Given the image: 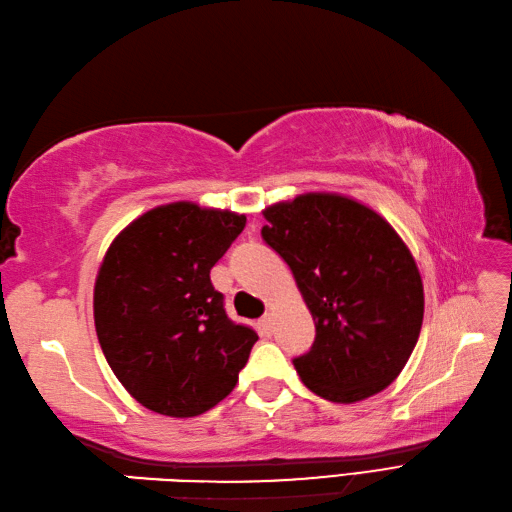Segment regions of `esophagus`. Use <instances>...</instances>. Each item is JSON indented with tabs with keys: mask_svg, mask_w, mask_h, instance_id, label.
<instances>
[{
	"mask_svg": "<svg viewBox=\"0 0 512 512\" xmlns=\"http://www.w3.org/2000/svg\"><path fill=\"white\" fill-rule=\"evenodd\" d=\"M261 326H264V331H272V313H264V318H261Z\"/></svg>",
	"mask_w": 512,
	"mask_h": 512,
	"instance_id": "1",
	"label": "esophagus"
}]
</instances>
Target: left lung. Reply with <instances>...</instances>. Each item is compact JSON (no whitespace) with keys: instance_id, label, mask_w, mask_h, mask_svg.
I'll return each mask as SVG.
<instances>
[{"instance_id":"8db88e82","label":"left lung","mask_w":512,"mask_h":512,"mask_svg":"<svg viewBox=\"0 0 512 512\" xmlns=\"http://www.w3.org/2000/svg\"><path fill=\"white\" fill-rule=\"evenodd\" d=\"M261 238L290 266L316 322L292 363L331 402L374 396L409 361L424 320V287L409 248L370 207L303 194L264 212Z\"/></svg>"}]
</instances>
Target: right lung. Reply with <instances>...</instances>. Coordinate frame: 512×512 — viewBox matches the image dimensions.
<instances>
[{
	"mask_svg": "<svg viewBox=\"0 0 512 512\" xmlns=\"http://www.w3.org/2000/svg\"><path fill=\"white\" fill-rule=\"evenodd\" d=\"M246 218L194 203L155 207L112 242L95 283V326L123 387L147 409L194 417L238 383L255 329L235 324L209 270Z\"/></svg>",
	"mask_w": 512,
	"mask_h": 512,
	"instance_id": "1",
	"label": "right lung"
}]
</instances>
